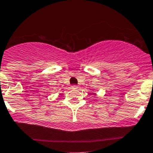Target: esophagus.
<instances>
[{
    "mask_svg": "<svg viewBox=\"0 0 153 153\" xmlns=\"http://www.w3.org/2000/svg\"><path fill=\"white\" fill-rule=\"evenodd\" d=\"M71 87H72V89H78V86H76V85H72V86H71Z\"/></svg>",
    "mask_w": 153,
    "mask_h": 153,
    "instance_id": "34e87169",
    "label": "esophagus"
}]
</instances>
